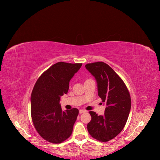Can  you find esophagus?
Returning <instances> with one entry per match:
<instances>
[{
    "label": "esophagus",
    "instance_id": "esophagus-1",
    "mask_svg": "<svg viewBox=\"0 0 160 160\" xmlns=\"http://www.w3.org/2000/svg\"><path fill=\"white\" fill-rule=\"evenodd\" d=\"M85 112H86V111L84 110H79L80 113H85Z\"/></svg>",
    "mask_w": 160,
    "mask_h": 160
}]
</instances>
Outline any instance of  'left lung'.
<instances>
[{"instance_id": "left-lung-1", "label": "left lung", "mask_w": 160, "mask_h": 160, "mask_svg": "<svg viewBox=\"0 0 160 160\" xmlns=\"http://www.w3.org/2000/svg\"><path fill=\"white\" fill-rule=\"evenodd\" d=\"M94 77L98 95L106 105L104 114L89 112L91 120L88 130L93 138L106 142L115 138L127 123L131 109V98L125 83L108 64L98 62L86 65Z\"/></svg>"}]
</instances>
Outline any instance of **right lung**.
<instances>
[{"label": "right lung", "instance_id": "add662e5", "mask_svg": "<svg viewBox=\"0 0 160 160\" xmlns=\"http://www.w3.org/2000/svg\"><path fill=\"white\" fill-rule=\"evenodd\" d=\"M82 63L58 62L42 74L31 95V115L39 135L52 143H61L72 132L78 110L62 111L60 98L67 94L69 82Z\"/></svg>", "mask_w": 160, "mask_h": 160}]
</instances>
